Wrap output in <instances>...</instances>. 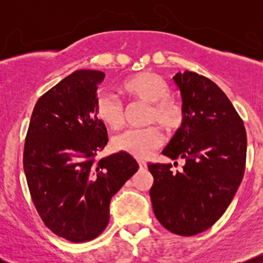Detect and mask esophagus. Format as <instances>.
<instances>
[{
	"instance_id": "obj_1",
	"label": "esophagus",
	"mask_w": 263,
	"mask_h": 263,
	"mask_svg": "<svg viewBox=\"0 0 263 263\" xmlns=\"http://www.w3.org/2000/svg\"><path fill=\"white\" fill-rule=\"evenodd\" d=\"M138 167H140L141 171H144L147 168V164L144 161H138Z\"/></svg>"
}]
</instances>
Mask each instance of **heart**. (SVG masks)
I'll return each mask as SVG.
<instances>
[{"mask_svg":"<svg viewBox=\"0 0 263 263\" xmlns=\"http://www.w3.org/2000/svg\"><path fill=\"white\" fill-rule=\"evenodd\" d=\"M122 90L131 98L149 104L147 123H158L167 131H174L183 123L184 114L180 105L171 99V86L161 75L151 71L136 74L122 84ZM95 114L102 123L117 129L123 125V106L108 92H99L95 100ZM163 143V135L156 126L140 129H127L114 138L116 151L137 158H144Z\"/></svg>","mask_w":263,"mask_h":263,"instance_id":"heart-1","label":"heart"}]
</instances>
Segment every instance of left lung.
<instances>
[{"label":"left lung","mask_w":263,"mask_h":263,"mask_svg":"<svg viewBox=\"0 0 263 263\" xmlns=\"http://www.w3.org/2000/svg\"><path fill=\"white\" fill-rule=\"evenodd\" d=\"M184 119L163 155L183 158V170L148 163L153 211L167 230L193 236L215 224L245 173L247 138L242 119L214 81L185 70L173 77Z\"/></svg>","instance_id":"obj_1"}]
</instances>
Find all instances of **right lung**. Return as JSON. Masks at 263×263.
I'll use <instances>...</instances> for the list:
<instances>
[{"label": "right lung", "instance_id": "obj_1", "mask_svg": "<svg viewBox=\"0 0 263 263\" xmlns=\"http://www.w3.org/2000/svg\"><path fill=\"white\" fill-rule=\"evenodd\" d=\"M105 74L78 70L38 99L27 131L23 168L43 222L58 236L79 243L106 229L110 200L138 171L131 155L98 159L107 129L95 114Z\"/></svg>", "mask_w": 263, "mask_h": 263}]
</instances>
